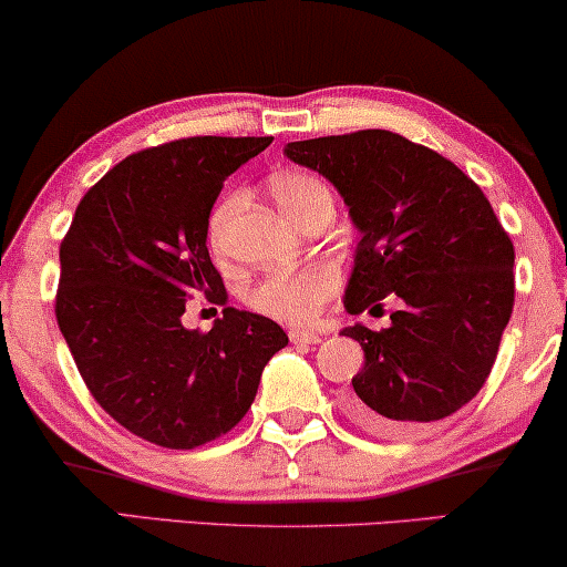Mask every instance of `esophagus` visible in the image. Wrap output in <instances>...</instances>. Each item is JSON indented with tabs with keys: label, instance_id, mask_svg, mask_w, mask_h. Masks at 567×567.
<instances>
[{
	"label": "esophagus",
	"instance_id": "1",
	"mask_svg": "<svg viewBox=\"0 0 567 567\" xmlns=\"http://www.w3.org/2000/svg\"><path fill=\"white\" fill-rule=\"evenodd\" d=\"M289 340H291V343H297V346H301V343H305V346H317L322 338L317 336V332H312V330L291 328V330H289Z\"/></svg>",
	"mask_w": 567,
	"mask_h": 567
}]
</instances>
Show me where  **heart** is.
I'll list each match as a JSON object with an SVG mask.
<instances>
[{
  "label": "heart",
  "instance_id": "b5f03b06",
  "mask_svg": "<svg viewBox=\"0 0 567 567\" xmlns=\"http://www.w3.org/2000/svg\"><path fill=\"white\" fill-rule=\"evenodd\" d=\"M276 204L281 212L293 219L301 208L312 204L317 198L330 196L328 188L312 175L305 173H284L276 175L270 183ZM243 206V193L231 190L214 206L208 216V247L214 255L224 252V239H227V227L237 208ZM338 270L328 262H315V266L286 270V274H274L250 289L247 301L262 315L276 317L284 322H309L320 315L324 301H328L338 289Z\"/></svg>",
  "mask_w": 567,
  "mask_h": 567
}]
</instances>
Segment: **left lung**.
I'll use <instances>...</instances> for the list:
<instances>
[{"instance_id": "obj_1", "label": "left lung", "mask_w": 567, "mask_h": 567, "mask_svg": "<svg viewBox=\"0 0 567 567\" xmlns=\"http://www.w3.org/2000/svg\"><path fill=\"white\" fill-rule=\"evenodd\" d=\"M348 206L359 231L346 312L398 297L392 324L340 330L363 367L343 408L377 436H408L475 398L514 312V245L485 193L454 162L392 131L369 128L284 146Z\"/></svg>"}]
</instances>
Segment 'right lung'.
Instances as JSON below:
<instances>
[{
    "mask_svg": "<svg viewBox=\"0 0 567 567\" xmlns=\"http://www.w3.org/2000/svg\"><path fill=\"white\" fill-rule=\"evenodd\" d=\"M270 136H193L131 154L92 185L59 250L56 320L113 421L167 449H196L250 410L289 336L227 307L208 332L183 324L196 293L224 299L208 216L224 181Z\"/></svg>",
    "mask_w": 567,
    "mask_h": 567,
    "instance_id": "right-lung-1",
    "label": "right lung"
}]
</instances>
